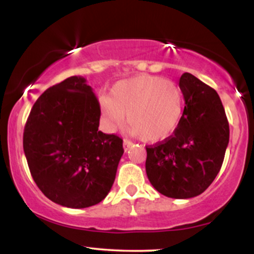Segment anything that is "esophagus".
Segmentation results:
<instances>
[{"mask_svg": "<svg viewBox=\"0 0 254 254\" xmlns=\"http://www.w3.org/2000/svg\"><path fill=\"white\" fill-rule=\"evenodd\" d=\"M131 145H133V142L129 141V140H127V138H125V140H124V149H125V151H127L128 149L131 147Z\"/></svg>", "mask_w": 254, "mask_h": 254, "instance_id": "34e87169", "label": "esophagus"}]
</instances>
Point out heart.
Listing matches in <instances>:
<instances>
[{
  "label": "heart",
  "instance_id": "b5f03b06",
  "mask_svg": "<svg viewBox=\"0 0 254 254\" xmlns=\"http://www.w3.org/2000/svg\"><path fill=\"white\" fill-rule=\"evenodd\" d=\"M102 116L110 129L126 121L133 135L145 142H158L171 135L183 116L184 100L179 86L165 78L138 75L113 86L100 102Z\"/></svg>",
  "mask_w": 254,
  "mask_h": 254
}]
</instances>
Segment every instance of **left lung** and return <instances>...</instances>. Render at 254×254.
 I'll list each match as a JSON object with an SVG mask.
<instances>
[{
    "mask_svg": "<svg viewBox=\"0 0 254 254\" xmlns=\"http://www.w3.org/2000/svg\"><path fill=\"white\" fill-rule=\"evenodd\" d=\"M179 88L185 99L182 119L171 136L147 145L145 171L163 195L190 199L204 192L223 163L229 123L217 92L190 72Z\"/></svg>",
    "mask_w": 254,
    "mask_h": 254,
    "instance_id": "obj_1",
    "label": "left lung"
}]
</instances>
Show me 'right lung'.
<instances>
[{"label":"right lung","mask_w":254,"mask_h":254,"mask_svg":"<svg viewBox=\"0 0 254 254\" xmlns=\"http://www.w3.org/2000/svg\"><path fill=\"white\" fill-rule=\"evenodd\" d=\"M99 119L98 99L81 76L51 86L34 103L23 148L34 183L53 202L86 208L109 194L123 138L98 130Z\"/></svg>","instance_id":"obj_1"}]
</instances>
